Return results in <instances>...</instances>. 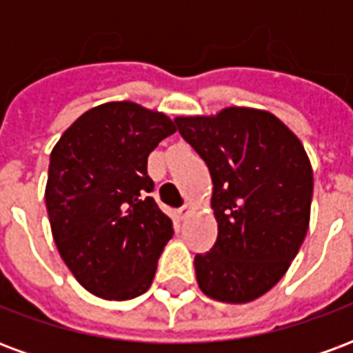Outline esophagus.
<instances>
[{
	"label": "esophagus",
	"mask_w": 353,
	"mask_h": 353,
	"mask_svg": "<svg viewBox=\"0 0 353 353\" xmlns=\"http://www.w3.org/2000/svg\"><path fill=\"white\" fill-rule=\"evenodd\" d=\"M191 214H192L191 206L179 208V210H177V219H181V221H185V219H187V217H189V215H191Z\"/></svg>",
	"instance_id": "34e87169"
}]
</instances>
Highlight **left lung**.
<instances>
[{
	"label": "left lung",
	"mask_w": 353,
	"mask_h": 353,
	"mask_svg": "<svg viewBox=\"0 0 353 353\" xmlns=\"http://www.w3.org/2000/svg\"><path fill=\"white\" fill-rule=\"evenodd\" d=\"M212 176L217 240L194 257L202 293L252 303L288 272L310 225L314 174L301 139L270 111L225 108L176 117Z\"/></svg>",
	"instance_id": "1"
}]
</instances>
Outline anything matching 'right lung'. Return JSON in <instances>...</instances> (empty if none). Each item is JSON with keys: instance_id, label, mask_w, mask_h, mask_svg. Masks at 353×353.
<instances>
[{"instance_id": "obj_1", "label": "right lung", "mask_w": 353, "mask_h": 353, "mask_svg": "<svg viewBox=\"0 0 353 353\" xmlns=\"http://www.w3.org/2000/svg\"><path fill=\"white\" fill-rule=\"evenodd\" d=\"M176 124L134 101L88 109L52 147L45 202L60 257L88 293L128 301L153 283L174 234L147 192V157Z\"/></svg>"}]
</instances>
